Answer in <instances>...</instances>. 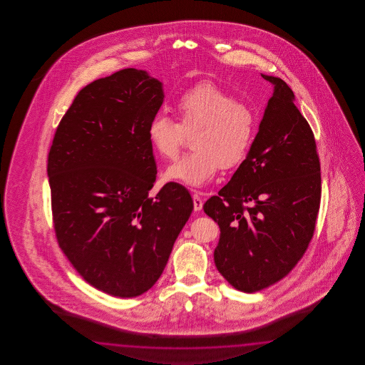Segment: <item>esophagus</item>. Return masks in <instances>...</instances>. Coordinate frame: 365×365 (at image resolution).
<instances>
[{"label": "esophagus", "instance_id": "esophagus-1", "mask_svg": "<svg viewBox=\"0 0 365 365\" xmlns=\"http://www.w3.org/2000/svg\"><path fill=\"white\" fill-rule=\"evenodd\" d=\"M193 203L194 210H195V211H200V210L202 209V206H203V202H202V198L200 197V194H193Z\"/></svg>", "mask_w": 365, "mask_h": 365}]
</instances>
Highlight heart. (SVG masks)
Listing matches in <instances>:
<instances>
[{"label":"heart","instance_id":"obj_1","mask_svg":"<svg viewBox=\"0 0 365 365\" xmlns=\"http://www.w3.org/2000/svg\"><path fill=\"white\" fill-rule=\"evenodd\" d=\"M176 110L180 123L158 113L148 126L151 146L167 160L179 155L186 133H194V151L170 165L165 179L202 186L220 167L233 170L244 163L256 135V116L248 104L217 83L205 81L180 95Z\"/></svg>","mask_w":365,"mask_h":365}]
</instances>
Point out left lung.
<instances>
[{
  "instance_id": "obj_1",
  "label": "left lung",
  "mask_w": 365,
  "mask_h": 365,
  "mask_svg": "<svg viewBox=\"0 0 365 365\" xmlns=\"http://www.w3.org/2000/svg\"><path fill=\"white\" fill-rule=\"evenodd\" d=\"M244 163L203 205L220 228L214 252L232 287L253 294L283 279L313 237L321 201L314 135L280 78Z\"/></svg>"
}]
</instances>
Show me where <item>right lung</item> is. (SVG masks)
Segmentation results:
<instances>
[{
    "instance_id": "add662e5",
    "label": "right lung",
    "mask_w": 365,
    "mask_h": 365,
    "mask_svg": "<svg viewBox=\"0 0 365 365\" xmlns=\"http://www.w3.org/2000/svg\"><path fill=\"white\" fill-rule=\"evenodd\" d=\"M162 82L123 69L78 93L48 154L58 247L93 287L142 295L160 278L193 211L185 187L151 195L156 163L148 123L163 104Z\"/></svg>"
}]
</instances>
